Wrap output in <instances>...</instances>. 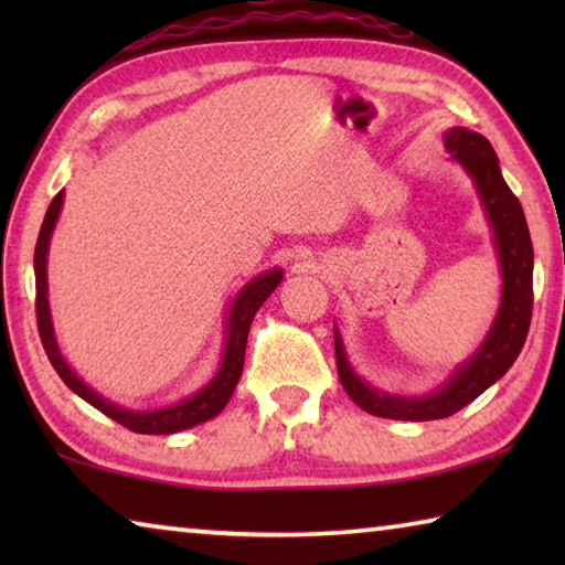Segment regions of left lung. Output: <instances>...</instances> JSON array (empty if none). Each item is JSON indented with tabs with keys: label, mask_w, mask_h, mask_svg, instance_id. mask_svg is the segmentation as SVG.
<instances>
[{
	"label": "left lung",
	"mask_w": 565,
	"mask_h": 565,
	"mask_svg": "<svg viewBox=\"0 0 565 565\" xmlns=\"http://www.w3.org/2000/svg\"><path fill=\"white\" fill-rule=\"evenodd\" d=\"M448 154L461 164L481 199L483 214L493 232V248L501 269V303L489 333L471 359L451 371L441 386L424 396H401L376 388L353 371L339 327H333L339 379L353 404L366 414L394 420H434L446 418L471 404L473 398L493 386L513 366L529 337L533 311V244L525 224L521 202L505 184L499 157L491 141L478 131L454 127L444 134Z\"/></svg>",
	"instance_id": "8db88e82"
}]
</instances>
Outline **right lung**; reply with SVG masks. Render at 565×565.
I'll return each instance as SVG.
<instances>
[{"label":"right lung","mask_w":565,"mask_h":565,"mask_svg":"<svg viewBox=\"0 0 565 565\" xmlns=\"http://www.w3.org/2000/svg\"><path fill=\"white\" fill-rule=\"evenodd\" d=\"M62 206H64V191H60V194L52 199L50 209H46L44 222L40 228V238H36V248H34L36 323H40V337L44 343V351H46V356H50L56 374L62 376L64 384L70 386L76 396H82L87 404L102 411L104 416L114 418L117 424L129 428V431H134V434H149V436L177 434V431L199 426V424H204V420L222 414L224 406L228 404V398H232V394H234L238 379H242L248 327H252L259 306L269 299L271 291L281 284L284 271L281 269L262 271L234 296V301H232V306H228L226 319H224L222 363H218L216 374L212 376V381H209L206 386L199 388L196 394L177 401V404H169L161 408H145V411L124 408L119 404H114V401L104 398L102 394H97V391H94L89 384H84V381L74 374V369L62 356L60 343H56V337H54L50 299H46V294H50V286H46V256H50L52 232L56 226V218H60Z\"/></svg>","instance_id":"add662e5"}]
</instances>
